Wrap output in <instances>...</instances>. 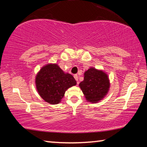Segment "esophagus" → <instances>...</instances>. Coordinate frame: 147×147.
Returning <instances> with one entry per match:
<instances>
[{
	"instance_id": "obj_1",
	"label": "esophagus",
	"mask_w": 147,
	"mask_h": 147,
	"mask_svg": "<svg viewBox=\"0 0 147 147\" xmlns=\"http://www.w3.org/2000/svg\"><path fill=\"white\" fill-rule=\"evenodd\" d=\"M74 78H75V80L77 81V84H79V82H78V75H77V74H74Z\"/></svg>"
}]
</instances>
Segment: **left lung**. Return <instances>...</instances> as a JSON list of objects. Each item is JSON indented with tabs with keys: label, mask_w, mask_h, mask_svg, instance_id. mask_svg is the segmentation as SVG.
Listing matches in <instances>:
<instances>
[{
	"label": "left lung",
	"mask_w": 147,
	"mask_h": 147,
	"mask_svg": "<svg viewBox=\"0 0 147 147\" xmlns=\"http://www.w3.org/2000/svg\"><path fill=\"white\" fill-rule=\"evenodd\" d=\"M84 76L79 87L87 102L95 104L105 98L110 88L108 74L103 70L91 67L84 72Z\"/></svg>",
	"instance_id": "left-lung-1"
}]
</instances>
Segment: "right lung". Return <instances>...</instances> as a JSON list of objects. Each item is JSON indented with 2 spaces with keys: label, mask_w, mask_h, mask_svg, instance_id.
Here are the masks:
<instances>
[{
  "label": "right lung",
  "mask_w": 147,
  "mask_h": 147,
  "mask_svg": "<svg viewBox=\"0 0 147 147\" xmlns=\"http://www.w3.org/2000/svg\"><path fill=\"white\" fill-rule=\"evenodd\" d=\"M39 96L51 104H59L65 93L76 81L71 74L65 73L57 63H48L38 71L35 78Z\"/></svg>",
  "instance_id": "right-lung-1"
}]
</instances>
